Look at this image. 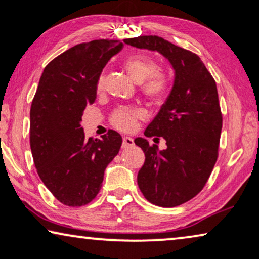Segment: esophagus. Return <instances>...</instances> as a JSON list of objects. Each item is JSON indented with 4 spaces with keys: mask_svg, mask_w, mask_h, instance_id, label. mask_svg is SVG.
Here are the masks:
<instances>
[{
    "mask_svg": "<svg viewBox=\"0 0 259 259\" xmlns=\"http://www.w3.org/2000/svg\"><path fill=\"white\" fill-rule=\"evenodd\" d=\"M133 144H134V141H133L132 138L123 137V139H122V148H128L131 146H133Z\"/></svg>",
    "mask_w": 259,
    "mask_h": 259,
    "instance_id": "obj_1",
    "label": "esophagus"
}]
</instances>
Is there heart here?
I'll list each match as a JSON object with an SVG mask.
<instances>
[{"label": "heart", "instance_id": "b5f03b06", "mask_svg": "<svg viewBox=\"0 0 259 259\" xmlns=\"http://www.w3.org/2000/svg\"><path fill=\"white\" fill-rule=\"evenodd\" d=\"M126 72L134 82L140 83V90L148 100L152 102H160L167 94L169 81L164 72L155 70L153 60L145 55L130 56L123 63ZM104 76L99 77L97 90H104ZM141 116L140 111L134 108H119L113 113L112 125L120 131H131L136 126L137 120Z\"/></svg>", "mask_w": 259, "mask_h": 259}]
</instances>
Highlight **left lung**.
Here are the masks:
<instances>
[{"instance_id": "obj_1", "label": "left lung", "mask_w": 259, "mask_h": 259, "mask_svg": "<svg viewBox=\"0 0 259 259\" xmlns=\"http://www.w3.org/2000/svg\"><path fill=\"white\" fill-rule=\"evenodd\" d=\"M136 48L158 52L175 70L171 93L145 131L164 138L166 150L134 140L145 153L138 185L150 203L161 207L182 205L203 190L218 158L223 118L215 81L199 56L159 36L123 40Z\"/></svg>"}]
</instances>
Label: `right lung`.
<instances>
[{
  "label": "right lung",
  "instance_id": "obj_1",
  "mask_svg": "<svg viewBox=\"0 0 259 259\" xmlns=\"http://www.w3.org/2000/svg\"><path fill=\"white\" fill-rule=\"evenodd\" d=\"M118 40H94L63 52L46 66L30 107V150L46 187L60 203L82 206L101 189L107 165L122 138L109 130L86 139L81 127L87 105L97 99V82Z\"/></svg>",
  "mask_w": 259,
  "mask_h": 259
}]
</instances>
